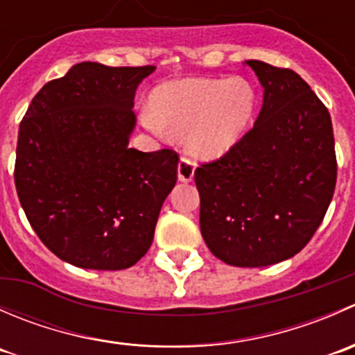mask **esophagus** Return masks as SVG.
I'll list each match as a JSON object with an SVG mask.
<instances>
[{"label":"esophagus","instance_id":"1","mask_svg":"<svg viewBox=\"0 0 355 355\" xmlns=\"http://www.w3.org/2000/svg\"><path fill=\"white\" fill-rule=\"evenodd\" d=\"M194 164H192V161L185 159V157H182L180 161H178V168H177V173H178V180L180 182H192V178H194Z\"/></svg>","mask_w":355,"mask_h":355}]
</instances>
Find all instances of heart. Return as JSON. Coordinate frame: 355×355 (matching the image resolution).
I'll use <instances>...</instances> for the list:
<instances>
[{
  "mask_svg": "<svg viewBox=\"0 0 355 355\" xmlns=\"http://www.w3.org/2000/svg\"><path fill=\"white\" fill-rule=\"evenodd\" d=\"M155 116L144 114L156 134L184 137L189 155L216 159L235 148L256 116L259 94L244 77L184 78L159 85L151 98Z\"/></svg>",
  "mask_w": 355,
  "mask_h": 355,
  "instance_id": "obj_1",
  "label": "heart"
}]
</instances>
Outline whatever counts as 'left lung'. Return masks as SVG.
Returning <instances> with one entry per match:
<instances>
[{
  "mask_svg": "<svg viewBox=\"0 0 355 355\" xmlns=\"http://www.w3.org/2000/svg\"><path fill=\"white\" fill-rule=\"evenodd\" d=\"M263 85L254 127L232 151L200 164V234L223 263L261 268L306 247L336 184L331 118L288 68L247 60Z\"/></svg>",
  "mask_w": 355,
  "mask_h": 355,
  "instance_id": "left-lung-1",
  "label": "left lung"
}]
</instances>
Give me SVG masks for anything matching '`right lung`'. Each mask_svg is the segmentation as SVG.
<instances>
[{
  "label": "right lung",
  "instance_id": "obj_1",
  "mask_svg": "<svg viewBox=\"0 0 355 355\" xmlns=\"http://www.w3.org/2000/svg\"><path fill=\"white\" fill-rule=\"evenodd\" d=\"M156 67L77 63L42 85L19 130L15 187L42 244L85 270H125L148 252L178 155L128 148L134 98Z\"/></svg>",
  "mask_w": 355,
  "mask_h": 355
}]
</instances>
